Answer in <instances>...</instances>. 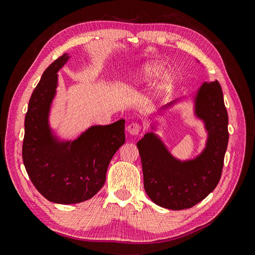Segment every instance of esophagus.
<instances>
[{"label": "esophagus", "mask_w": 255, "mask_h": 255, "mask_svg": "<svg viewBox=\"0 0 255 255\" xmlns=\"http://www.w3.org/2000/svg\"><path fill=\"white\" fill-rule=\"evenodd\" d=\"M128 132L130 135H138L140 130V126L138 123H130V125L128 126Z\"/></svg>", "instance_id": "obj_1"}]
</instances>
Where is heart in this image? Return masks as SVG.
<instances>
[{
  "label": "heart",
  "instance_id": "obj_1",
  "mask_svg": "<svg viewBox=\"0 0 255 255\" xmlns=\"http://www.w3.org/2000/svg\"><path fill=\"white\" fill-rule=\"evenodd\" d=\"M168 66L160 60L144 61L137 68L130 84L133 87H139L149 85L163 75L157 86L154 90V97L160 98L171 90L176 82V75L173 72H167Z\"/></svg>",
  "mask_w": 255,
  "mask_h": 255
}]
</instances>
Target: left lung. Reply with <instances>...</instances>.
<instances>
[{
  "label": "left lung",
  "mask_w": 255,
  "mask_h": 255,
  "mask_svg": "<svg viewBox=\"0 0 255 255\" xmlns=\"http://www.w3.org/2000/svg\"><path fill=\"white\" fill-rule=\"evenodd\" d=\"M188 98L192 103L194 117L202 122L206 133L201 152L192 158H177L154 132L158 129L157 116H165L183 102L185 97L149 115L152 130L137 142L146 195L158 206L172 211L192 207L216 188L221 177L229 141V118L218 81L203 83Z\"/></svg>",
  "instance_id": "1"
}]
</instances>
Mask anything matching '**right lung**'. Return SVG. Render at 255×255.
I'll return each instance as SVG.
<instances>
[{"label":"right lung","instance_id":"1","mask_svg":"<svg viewBox=\"0 0 255 255\" xmlns=\"http://www.w3.org/2000/svg\"><path fill=\"white\" fill-rule=\"evenodd\" d=\"M70 57L66 53L52 63L33 91L22 146L30 181L45 199L58 204H75L94 197L103 187L115 153L126 142L125 119L91 126L74 140L61 138L51 127L57 73Z\"/></svg>","mask_w":255,"mask_h":255}]
</instances>
